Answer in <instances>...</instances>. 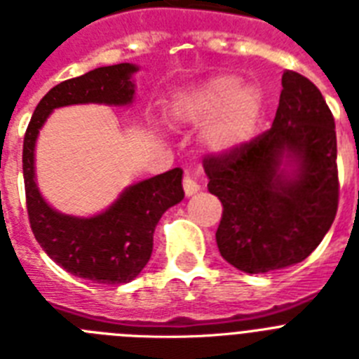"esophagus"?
Listing matches in <instances>:
<instances>
[{
  "label": "esophagus",
  "instance_id": "esophagus-1",
  "mask_svg": "<svg viewBox=\"0 0 359 359\" xmlns=\"http://www.w3.org/2000/svg\"><path fill=\"white\" fill-rule=\"evenodd\" d=\"M182 186H184V193H186L187 196H191V195H195L196 191H200L198 182H196V180L193 179V177L189 175V173H187V172H186V175H184Z\"/></svg>",
  "mask_w": 359,
  "mask_h": 359
}]
</instances>
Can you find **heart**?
<instances>
[{"mask_svg":"<svg viewBox=\"0 0 359 359\" xmlns=\"http://www.w3.org/2000/svg\"><path fill=\"white\" fill-rule=\"evenodd\" d=\"M263 105L259 87L241 83L238 75H219L182 93L175 103V116L189 125L208 121L202 144L215 154H227L250 141Z\"/></svg>","mask_w":359,"mask_h":359,"instance_id":"obj_1","label":"heart"}]
</instances>
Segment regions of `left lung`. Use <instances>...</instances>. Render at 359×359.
<instances>
[{
  "label": "left lung",
  "instance_id": "obj_1",
  "mask_svg": "<svg viewBox=\"0 0 359 359\" xmlns=\"http://www.w3.org/2000/svg\"><path fill=\"white\" fill-rule=\"evenodd\" d=\"M209 193L224 205L218 250L247 273L304 261L338 209L334 118L318 87L286 69L270 130L238 150L203 157Z\"/></svg>",
  "mask_w": 359,
  "mask_h": 359
}]
</instances>
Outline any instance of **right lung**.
Returning <instances> with one entry per match:
<instances>
[{
    "instance_id": "1",
    "label": "right lung",
    "mask_w": 359,
    "mask_h": 359,
    "mask_svg": "<svg viewBox=\"0 0 359 359\" xmlns=\"http://www.w3.org/2000/svg\"><path fill=\"white\" fill-rule=\"evenodd\" d=\"M135 64L93 69L60 82L35 107L22 143V175L27 209L35 240L66 272L102 284L130 283L147 266L154 248V231L161 216L184 198L182 170L132 184L109 209L89 218L62 215L43 198L35 182V141L48 116L79 103L130 105Z\"/></svg>"
}]
</instances>
